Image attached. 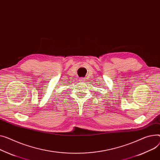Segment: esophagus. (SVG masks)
<instances>
[{"mask_svg":"<svg viewBox=\"0 0 160 160\" xmlns=\"http://www.w3.org/2000/svg\"><path fill=\"white\" fill-rule=\"evenodd\" d=\"M84 80H85V79H84L83 78H79V81H80L81 82H83Z\"/></svg>","mask_w":160,"mask_h":160,"instance_id":"34e87169","label":"esophagus"}]
</instances>
